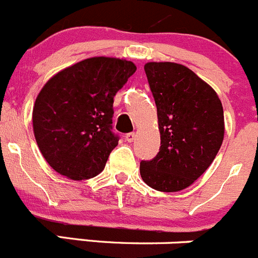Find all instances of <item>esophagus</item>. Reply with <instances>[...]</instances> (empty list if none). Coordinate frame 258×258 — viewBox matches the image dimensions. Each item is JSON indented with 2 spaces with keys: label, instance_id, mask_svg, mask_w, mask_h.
I'll list each match as a JSON object with an SVG mask.
<instances>
[{
  "label": "esophagus",
  "instance_id": "34e87169",
  "mask_svg": "<svg viewBox=\"0 0 258 258\" xmlns=\"http://www.w3.org/2000/svg\"><path fill=\"white\" fill-rule=\"evenodd\" d=\"M135 139H136V134L135 132H130V134L126 135L127 142H134Z\"/></svg>",
  "mask_w": 258,
  "mask_h": 258
}]
</instances>
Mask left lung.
Masks as SVG:
<instances>
[{
    "mask_svg": "<svg viewBox=\"0 0 258 258\" xmlns=\"http://www.w3.org/2000/svg\"><path fill=\"white\" fill-rule=\"evenodd\" d=\"M157 108L161 146L140 174L152 189H186L213 162L224 139L223 107L218 94L187 67L170 61L145 64Z\"/></svg>",
    "mask_w": 258,
    "mask_h": 258,
    "instance_id": "1",
    "label": "left lung"
}]
</instances>
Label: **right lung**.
Masks as SVG:
<instances>
[{"mask_svg":"<svg viewBox=\"0 0 258 258\" xmlns=\"http://www.w3.org/2000/svg\"><path fill=\"white\" fill-rule=\"evenodd\" d=\"M136 72L132 61L94 56L52 76L32 109L35 140L47 164L72 180L97 176L118 145L113 97Z\"/></svg>","mask_w":258,"mask_h":258,"instance_id":"add662e5","label":"right lung"}]
</instances>
